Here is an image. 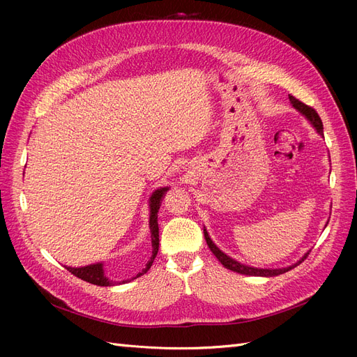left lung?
<instances>
[{"label":"left lung","mask_w":357,"mask_h":357,"mask_svg":"<svg viewBox=\"0 0 357 357\" xmlns=\"http://www.w3.org/2000/svg\"><path fill=\"white\" fill-rule=\"evenodd\" d=\"M289 100H290V104L294 105L295 109H296L301 114H304V116L308 119V122H310L312 126L316 128V131H317L320 135H323V123H321V119H320V116L317 114V112H316L314 109H311L310 105H307V104H304V102H301L299 100H296L295 96L289 95ZM204 236H205V241H207V244H208V247H210V250L213 252V255H214L215 257L219 259V262H220L225 268L231 269V271H234V273L244 274V275H255V277H275V275H280V274H284V273L290 271L291 268L298 266L301 262H304V259H307V256L310 255V252H307L304 256H302V257L299 259V261H298L296 264L290 265V266H286V268H275V269L255 268V266H248V265H243V264H240V262H236L235 259H232V257H229V256L226 255V253H223V252L220 250V248L211 241V238H210V235H208L207 229H204Z\"/></svg>","instance_id":"left-lung-1"}]
</instances>
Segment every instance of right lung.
I'll list each match as a JSON object with an SVG mask.
<instances>
[{"label": "right lung", "instance_id": "obj_1", "mask_svg": "<svg viewBox=\"0 0 357 357\" xmlns=\"http://www.w3.org/2000/svg\"><path fill=\"white\" fill-rule=\"evenodd\" d=\"M169 188H160L158 190H155L152 193V197H150V218H149V228H150V238H152V255H150L147 264L144 265V268L139 271L135 277H132L131 280L139 277V275H144L150 266H152L155 257L158 255V250H159V226H158V211H159V207L162 204V199H164L165 193ZM68 271L71 274H74L75 277H79L82 280H84V282L88 283H92V284H96V286H113L114 282L113 280H109L105 277L104 274V265L100 262V264H93V265H86V266H82V268H71V266H66ZM128 280H123L122 283H126Z\"/></svg>", "mask_w": 357, "mask_h": 357}]
</instances>
